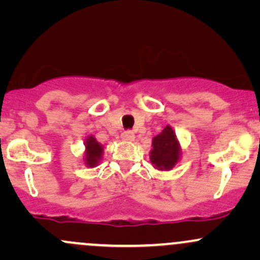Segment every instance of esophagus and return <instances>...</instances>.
Masks as SVG:
<instances>
[{"mask_svg":"<svg viewBox=\"0 0 260 260\" xmlns=\"http://www.w3.org/2000/svg\"><path fill=\"white\" fill-rule=\"evenodd\" d=\"M121 138L122 140H124V142H132V140H134V133L132 131H124V132L121 134Z\"/></svg>","mask_w":260,"mask_h":260,"instance_id":"esophagus-1","label":"esophagus"}]
</instances>
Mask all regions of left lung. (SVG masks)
<instances>
[{
	"mask_svg": "<svg viewBox=\"0 0 260 260\" xmlns=\"http://www.w3.org/2000/svg\"><path fill=\"white\" fill-rule=\"evenodd\" d=\"M150 162L160 171H169L175 168L181 157V148L171 126H166L161 133L153 138Z\"/></svg>",
	"mask_w": 260,
	"mask_h": 260,
	"instance_id": "1",
	"label": "left lung"
}]
</instances>
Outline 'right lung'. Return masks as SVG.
Masks as SVG:
<instances>
[{
    "instance_id": "1",
    "label": "right lung",
    "mask_w": 260,
    "mask_h": 260,
    "mask_svg": "<svg viewBox=\"0 0 260 260\" xmlns=\"http://www.w3.org/2000/svg\"><path fill=\"white\" fill-rule=\"evenodd\" d=\"M104 147L98 142L92 136H89L85 139V153L84 162L88 168H95L99 165L101 157H103Z\"/></svg>"
}]
</instances>
